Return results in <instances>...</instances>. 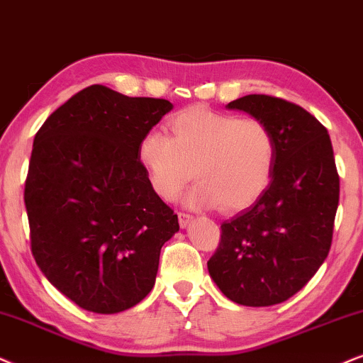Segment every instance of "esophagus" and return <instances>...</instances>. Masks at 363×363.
Masks as SVG:
<instances>
[{"label":"esophagus","mask_w":363,"mask_h":363,"mask_svg":"<svg viewBox=\"0 0 363 363\" xmlns=\"http://www.w3.org/2000/svg\"><path fill=\"white\" fill-rule=\"evenodd\" d=\"M191 221H192V216L191 214L179 213V224H181V228H187V226H189Z\"/></svg>","instance_id":"34e87169"}]
</instances>
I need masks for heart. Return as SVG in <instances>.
Segmentation results:
<instances>
[{"instance_id": "1", "label": "heart", "mask_w": 363, "mask_h": 363, "mask_svg": "<svg viewBox=\"0 0 363 363\" xmlns=\"http://www.w3.org/2000/svg\"><path fill=\"white\" fill-rule=\"evenodd\" d=\"M169 125L172 135L152 130L139 144L140 164L164 201L176 199L192 177L199 184L187 204L194 208L240 211L268 189L277 140L263 121L194 105L174 113Z\"/></svg>"}]
</instances>
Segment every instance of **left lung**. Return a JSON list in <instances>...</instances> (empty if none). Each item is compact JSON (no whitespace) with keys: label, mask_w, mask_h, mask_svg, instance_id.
Returning <instances> with one entry per match:
<instances>
[{"label":"left lung","mask_w":363,"mask_h":363,"mask_svg":"<svg viewBox=\"0 0 363 363\" xmlns=\"http://www.w3.org/2000/svg\"><path fill=\"white\" fill-rule=\"evenodd\" d=\"M228 108L272 128L277 160L268 189L221 224L208 261L211 278L235 303L272 306L313 278L332 246L340 177L330 135L300 105L272 95H246Z\"/></svg>","instance_id":"8db88e82"}]
</instances>
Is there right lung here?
Listing matches in <instances>:
<instances>
[{"instance_id":"right-lung-1","label":"right lung","mask_w":363,"mask_h":363,"mask_svg":"<svg viewBox=\"0 0 363 363\" xmlns=\"http://www.w3.org/2000/svg\"><path fill=\"white\" fill-rule=\"evenodd\" d=\"M172 110L164 99L80 90L36 132L25 182L31 253L80 308L118 313L155 283L177 214L139 160L142 137Z\"/></svg>"}]
</instances>
